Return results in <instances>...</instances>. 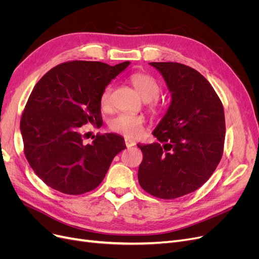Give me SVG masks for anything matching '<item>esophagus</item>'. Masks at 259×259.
Here are the masks:
<instances>
[{
  "instance_id": "esophagus-1",
  "label": "esophagus",
  "mask_w": 259,
  "mask_h": 259,
  "mask_svg": "<svg viewBox=\"0 0 259 259\" xmlns=\"http://www.w3.org/2000/svg\"><path fill=\"white\" fill-rule=\"evenodd\" d=\"M125 145H126L127 148H131V147H134L136 145V143L134 142V140L126 138V139H125Z\"/></svg>"
}]
</instances>
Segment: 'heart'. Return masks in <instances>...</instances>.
I'll list each match as a JSON object with an SVG mask.
<instances>
[{
  "label": "heart",
  "instance_id": "b5f03b06",
  "mask_svg": "<svg viewBox=\"0 0 259 259\" xmlns=\"http://www.w3.org/2000/svg\"><path fill=\"white\" fill-rule=\"evenodd\" d=\"M131 82L139 93V95L146 101L154 100L160 95V85L151 75L137 73L131 77ZM111 93L112 86L108 85L100 95V107L105 111L109 110L111 107ZM151 109L153 111H158V107L155 105H152ZM144 123L145 119L142 115L121 113L113 117L110 123H109V127H110L112 132L119 133V134L127 137H137L142 134Z\"/></svg>",
  "mask_w": 259,
  "mask_h": 259
}]
</instances>
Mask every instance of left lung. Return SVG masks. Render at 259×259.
I'll use <instances>...</instances> for the list:
<instances>
[{"instance_id":"1","label":"left lung","mask_w":259,"mask_h":259,"mask_svg":"<svg viewBox=\"0 0 259 259\" xmlns=\"http://www.w3.org/2000/svg\"><path fill=\"white\" fill-rule=\"evenodd\" d=\"M170 93L166 113L152 134L159 143L140 145L143 189L160 199L191 193L214 173L224 151V107L209 82L178 62H150Z\"/></svg>"}]
</instances>
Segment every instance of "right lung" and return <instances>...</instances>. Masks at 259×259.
<instances>
[{
	"label": "right lung",
	"mask_w": 259,
	"mask_h": 259,
	"mask_svg": "<svg viewBox=\"0 0 259 259\" xmlns=\"http://www.w3.org/2000/svg\"><path fill=\"white\" fill-rule=\"evenodd\" d=\"M130 64L68 61L35 84L20 120L23 151L34 173L53 189L73 195L94 190L126 148L113 133L85 144L82 126L103 124L101 93Z\"/></svg>",
	"instance_id": "1"
}]
</instances>
